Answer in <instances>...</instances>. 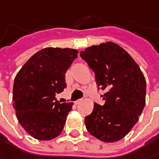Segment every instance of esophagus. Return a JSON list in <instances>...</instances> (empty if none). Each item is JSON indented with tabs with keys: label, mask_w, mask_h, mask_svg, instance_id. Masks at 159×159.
<instances>
[{
	"label": "esophagus",
	"mask_w": 159,
	"mask_h": 159,
	"mask_svg": "<svg viewBox=\"0 0 159 159\" xmlns=\"http://www.w3.org/2000/svg\"><path fill=\"white\" fill-rule=\"evenodd\" d=\"M82 101H83V100H76V101L75 102V105H79V104H80V103H81V102H82Z\"/></svg>",
	"instance_id": "34e87169"
}]
</instances>
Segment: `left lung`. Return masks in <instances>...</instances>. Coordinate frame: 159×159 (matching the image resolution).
<instances>
[{
  "instance_id": "1",
  "label": "left lung",
  "mask_w": 159,
  "mask_h": 159,
  "mask_svg": "<svg viewBox=\"0 0 159 159\" xmlns=\"http://www.w3.org/2000/svg\"><path fill=\"white\" fill-rule=\"evenodd\" d=\"M80 57L92 68L105 103L94 104L85 116L87 131L105 142L124 138L138 122L145 106L146 81L137 63L119 45L91 46Z\"/></svg>"
}]
</instances>
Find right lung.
Here are the masks:
<instances>
[{"mask_svg":"<svg viewBox=\"0 0 159 159\" xmlns=\"http://www.w3.org/2000/svg\"><path fill=\"white\" fill-rule=\"evenodd\" d=\"M77 53L74 49L45 48L16 75L13 107L19 124L34 138L49 141L62 132L73 103L61 104L55 96L66 87L65 75Z\"/></svg>","mask_w":159,"mask_h":159,"instance_id":"obj_1","label":"right lung"}]
</instances>
